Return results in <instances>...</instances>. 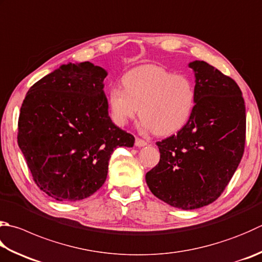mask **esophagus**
I'll use <instances>...</instances> for the list:
<instances>
[{"mask_svg":"<svg viewBox=\"0 0 262 262\" xmlns=\"http://www.w3.org/2000/svg\"><path fill=\"white\" fill-rule=\"evenodd\" d=\"M147 145V141L140 139V138H136V146L137 147H145Z\"/></svg>","mask_w":262,"mask_h":262,"instance_id":"1","label":"esophagus"}]
</instances>
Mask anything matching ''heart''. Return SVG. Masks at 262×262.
I'll use <instances>...</instances> for the list:
<instances>
[{
	"mask_svg": "<svg viewBox=\"0 0 262 262\" xmlns=\"http://www.w3.org/2000/svg\"><path fill=\"white\" fill-rule=\"evenodd\" d=\"M122 83L123 89L113 86L108 92V106L117 125H125L139 112L142 130L170 136L189 121L196 92L187 76L142 65L127 72Z\"/></svg>",
	"mask_w": 262,
	"mask_h": 262,
	"instance_id": "heart-1",
	"label": "heart"
}]
</instances>
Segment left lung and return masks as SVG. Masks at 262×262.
Instances as JSON below:
<instances>
[{"instance_id": "1", "label": "left lung", "mask_w": 262, "mask_h": 262, "mask_svg": "<svg viewBox=\"0 0 262 262\" xmlns=\"http://www.w3.org/2000/svg\"><path fill=\"white\" fill-rule=\"evenodd\" d=\"M188 66L195 74L194 111L177 135L156 142L161 159L146 174L152 194L181 210L209 205L221 195L243 156L246 129L237 83L205 61Z\"/></svg>"}]
</instances>
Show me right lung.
Masks as SVG:
<instances>
[{"label":"right lung","instance_id":"1","mask_svg":"<svg viewBox=\"0 0 262 262\" xmlns=\"http://www.w3.org/2000/svg\"><path fill=\"white\" fill-rule=\"evenodd\" d=\"M107 72L84 61L61 65L34 84L18 121V145L38 188L59 202L84 200L106 181L117 147L135 137L108 115Z\"/></svg>","mask_w":262,"mask_h":262}]
</instances>
